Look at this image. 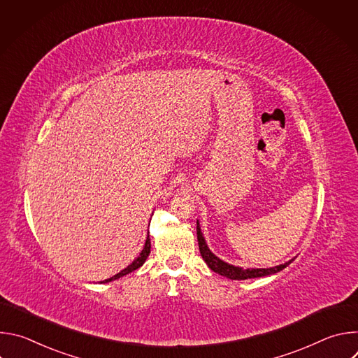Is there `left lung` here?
Returning <instances> with one entry per match:
<instances>
[{
    "label": "left lung",
    "instance_id": "8db88e82",
    "mask_svg": "<svg viewBox=\"0 0 358 358\" xmlns=\"http://www.w3.org/2000/svg\"><path fill=\"white\" fill-rule=\"evenodd\" d=\"M196 238H198V246H199L201 257H202L203 261L207 262V265L211 268V271H214V272H217V273H220L225 278L234 279V280H245V279H252V278H261V276L273 275V273H278L282 269H285L293 261L292 259V261H289L283 265L269 268V269H242V268L232 266V265H229V264H227V262H224V261H221L220 258L215 257V255L208 249V246L206 243V239H203V236L201 234L198 221H196Z\"/></svg>",
    "mask_w": 358,
    "mask_h": 358
}]
</instances>
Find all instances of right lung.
I'll list each match as a JSON object with an SVG mask.
<instances>
[{"label":"right lung","instance_id":"right-lung-1","mask_svg":"<svg viewBox=\"0 0 358 358\" xmlns=\"http://www.w3.org/2000/svg\"><path fill=\"white\" fill-rule=\"evenodd\" d=\"M150 248H151V245H150V236H147V239H145V245H144V248H143V250H141V253L138 255V257L126 268V269H123L122 272H119L117 275H115V276H112L110 279H106L105 282H110V280H115V279H119V278H122V276H124V275H127V273H130V272H133V271H136V269H138L144 262H145V259H147V257H148V253H150Z\"/></svg>","mask_w":358,"mask_h":358}]
</instances>
